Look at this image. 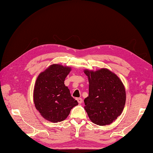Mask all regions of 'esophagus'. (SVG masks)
Masks as SVG:
<instances>
[{
  "instance_id": "obj_1",
  "label": "esophagus",
  "mask_w": 153,
  "mask_h": 153,
  "mask_svg": "<svg viewBox=\"0 0 153 153\" xmlns=\"http://www.w3.org/2000/svg\"><path fill=\"white\" fill-rule=\"evenodd\" d=\"M76 100H77L78 102H79V104H81L82 102V101H83V100H82V98H77Z\"/></svg>"
}]
</instances>
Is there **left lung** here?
<instances>
[{"mask_svg": "<svg viewBox=\"0 0 153 153\" xmlns=\"http://www.w3.org/2000/svg\"><path fill=\"white\" fill-rule=\"evenodd\" d=\"M89 81V95L84 99V109L94 123L110 125L121 114L126 102L123 84L108 69H85Z\"/></svg>", "mask_w": 153, "mask_h": 153, "instance_id": "left-lung-1", "label": "left lung"}]
</instances>
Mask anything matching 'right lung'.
<instances>
[{
    "mask_svg": "<svg viewBox=\"0 0 153 153\" xmlns=\"http://www.w3.org/2000/svg\"><path fill=\"white\" fill-rule=\"evenodd\" d=\"M71 68L53 64L38 76L33 89L36 108L48 121L58 123L65 120L71 110L78 105L64 81Z\"/></svg>",
    "mask_w": 153,
    "mask_h": 153,
    "instance_id": "right-lung-1",
    "label": "right lung"
}]
</instances>
